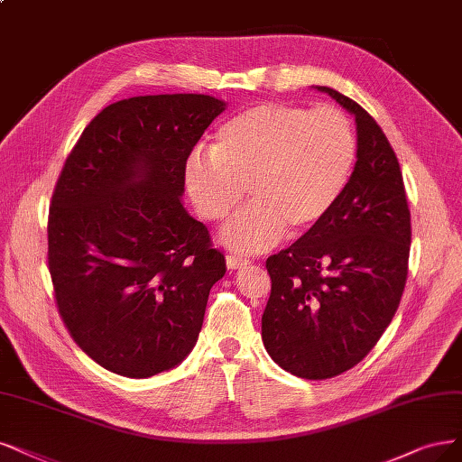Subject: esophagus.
<instances>
[{
	"instance_id": "esophagus-1",
	"label": "esophagus",
	"mask_w": 462,
	"mask_h": 462,
	"mask_svg": "<svg viewBox=\"0 0 462 462\" xmlns=\"http://www.w3.org/2000/svg\"><path fill=\"white\" fill-rule=\"evenodd\" d=\"M251 264L249 259H244V257H236V254H226V266L230 270H242V268H247Z\"/></svg>"
}]
</instances>
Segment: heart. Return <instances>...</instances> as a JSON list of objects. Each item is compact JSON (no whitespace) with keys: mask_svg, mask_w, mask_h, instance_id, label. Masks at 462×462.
<instances>
[{"mask_svg":"<svg viewBox=\"0 0 462 462\" xmlns=\"http://www.w3.org/2000/svg\"><path fill=\"white\" fill-rule=\"evenodd\" d=\"M356 134L337 108L259 105L220 125L213 150H194L184 186L198 213L218 222L247 192L253 203L220 230L240 253L316 228L343 198L356 163Z\"/></svg>","mask_w":462,"mask_h":462,"instance_id":"heart-1","label":"heart"}]
</instances>
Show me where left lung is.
I'll return each mask as SVG.
<instances>
[{
  "mask_svg": "<svg viewBox=\"0 0 462 462\" xmlns=\"http://www.w3.org/2000/svg\"><path fill=\"white\" fill-rule=\"evenodd\" d=\"M314 89L354 116L356 165L331 213L266 261L272 293L263 343L282 369L321 381L360 364L394 318L411 215L398 158L379 124L338 91Z\"/></svg>",
  "mask_w": 462,
  "mask_h": 462,
  "instance_id": "obj_1",
  "label": "left lung"
}]
</instances>
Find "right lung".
Here are the masks:
<instances>
[{
    "label": "right lung",
    "instance_id": "obj_1",
    "mask_svg": "<svg viewBox=\"0 0 462 462\" xmlns=\"http://www.w3.org/2000/svg\"><path fill=\"white\" fill-rule=\"evenodd\" d=\"M226 110L211 95L117 100L68 156L49 211L59 312L105 369L146 379L196 346L225 254L184 209V163Z\"/></svg>",
    "mask_w": 462,
    "mask_h": 462
}]
</instances>
